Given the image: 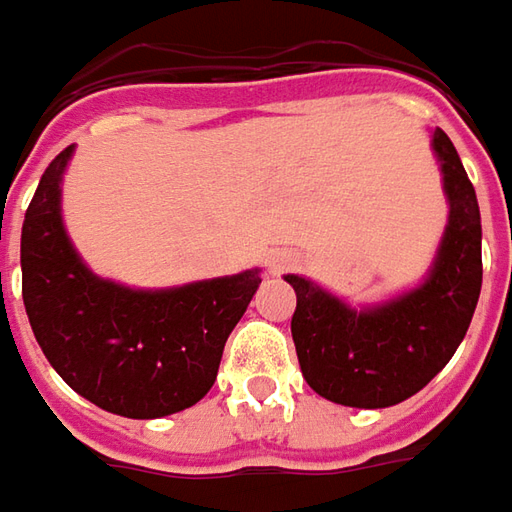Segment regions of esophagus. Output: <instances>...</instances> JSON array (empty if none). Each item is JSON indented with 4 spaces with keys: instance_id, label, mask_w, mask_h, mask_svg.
<instances>
[{
    "instance_id": "esophagus-1",
    "label": "esophagus",
    "mask_w": 512,
    "mask_h": 512,
    "mask_svg": "<svg viewBox=\"0 0 512 512\" xmlns=\"http://www.w3.org/2000/svg\"><path fill=\"white\" fill-rule=\"evenodd\" d=\"M269 266H271V274H280V271L291 266V257H288V255H274L269 260Z\"/></svg>"
}]
</instances>
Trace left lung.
<instances>
[{"mask_svg":"<svg viewBox=\"0 0 512 512\" xmlns=\"http://www.w3.org/2000/svg\"><path fill=\"white\" fill-rule=\"evenodd\" d=\"M448 224L429 277L401 297L353 308L300 274L291 336L308 387L356 409H384L412 398L448 364L468 333L482 291V221L460 154L434 131Z\"/></svg>","mask_w":512,"mask_h":512,"instance_id":"obj_1","label":"left lung"}]
</instances>
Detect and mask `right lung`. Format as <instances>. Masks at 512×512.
<instances>
[{
    "mask_svg": "<svg viewBox=\"0 0 512 512\" xmlns=\"http://www.w3.org/2000/svg\"><path fill=\"white\" fill-rule=\"evenodd\" d=\"M72 151L52 159L24 212L22 297L38 347L69 387L106 412L134 420L182 412L215 384L260 269L156 291L92 274L61 221Z\"/></svg>",
    "mask_w": 512,
    "mask_h": 512,
    "instance_id": "obj_1",
    "label": "right lung"
}]
</instances>
